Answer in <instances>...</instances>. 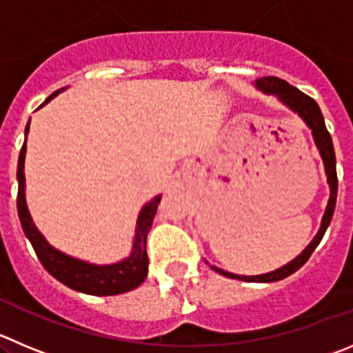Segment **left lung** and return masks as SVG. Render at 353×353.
<instances>
[{
  "instance_id": "1",
  "label": "left lung",
  "mask_w": 353,
  "mask_h": 353,
  "mask_svg": "<svg viewBox=\"0 0 353 353\" xmlns=\"http://www.w3.org/2000/svg\"><path fill=\"white\" fill-rule=\"evenodd\" d=\"M256 87L259 90H263L265 94H273L276 97L281 99L282 104L292 110L294 113H298L299 117L303 118L308 127L312 128V134H314V141L317 144V150L321 153L322 160H324V167H325V174H327V183L329 188H331V196H329V202L327 207H325V212L324 217H322V223H321V230L319 233L315 235V239L308 243L305 251L298 256V258L292 259L291 263H288L285 266L282 268L275 270V272H270V273H263V275H252V276H247V275H235V273H230L225 272L221 268H216L212 266L214 272L221 273V275L230 276V279H239V281H245V282H276V281H282L285 276L292 275L294 272H298L308 258L312 256V252L315 251V247L321 243L322 236H324L325 230H327L329 223L332 219V212H334V207H336V196H338V176H336V154H334V146H332V139H331V134L327 132L324 123V117L321 113V108H319L317 102L314 101L312 97H308L306 94H303L301 90H298L296 87L289 85L288 81L282 80V78H276V77H265V78H259L256 80Z\"/></svg>"
}]
</instances>
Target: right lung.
I'll use <instances>...</instances> for the list:
<instances>
[{"label": "right lung", "instance_id": "add662e5", "mask_svg": "<svg viewBox=\"0 0 353 353\" xmlns=\"http://www.w3.org/2000/svg\"><path fill=\"white\" fill-rule=\"evenodd\" d=\"M61 92V90H59ZM52 94L47 101L43 102L45 106L50 99L55 95ZM39 106V108H41ZM29 132V123L26 127V136ZM24 160H26V141L22 144L21 154H19V165H17V181H19V193H17V210L21 217V225L24 230L26 236L34 247V252L41 265L45 266L52 276H55L59 282H62L68 288L74 291L85 292L92 296H114L121 292L132 291V289L139 288L148 275V252H146V236L153 225V217L157 214V207L160 203L161 196H154L151 202H148L143 207L137 219L136 236H134V245H132V254L127 259L114 265H90V263L80 261L64 252L57 251L47 240L43 239L41 233L34 226L29 214L28 205H26V177H24Z\"/></svg>", "mask_w": 353, "mask_h": 353}]
</instances>
